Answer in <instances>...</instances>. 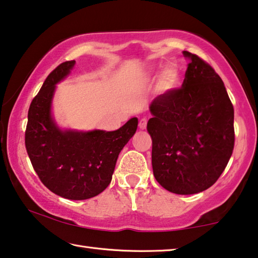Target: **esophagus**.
I'll return each mask as SVG.
<instances>
[{
    "label": "esophagus",
    "instance_id": "34e87169",
    "mask_svg": "<svg viewBox=\"0 0 258 258\" xmlns=\"http://www.w3.org/2000/svg\"><path fill=\"white\" fill-rule=\"evenodd\" d=\"M146 126H147V119L146 118H142V119H140V121H139V127L141 130H145Z\"/></svg>",
    "mask_w": 258,
    "mask_h": 258
}]
</instances>
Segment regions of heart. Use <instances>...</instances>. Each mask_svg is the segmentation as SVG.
Masks as SVG:
<instances>
[{
    "label": "heart",
    "instance_id": "1",
    "mask_svg": "<svg viewBox=\"0 0 258 258\" xmlns=\"http://www.w3.org/2000/svg\"><path fill=\"white\" fill-rule=\"evenodd\" d=\"M180 85V71L175 65H167L158 79V87L163 92H170Z\"/></svg>",
    "mask_w": 258,
    "mask_h": 258
}]
</instances>
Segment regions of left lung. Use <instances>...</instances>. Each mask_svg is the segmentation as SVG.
I'll list each match as a JSON object with an SVG mask.
<instances>
[{"mask_svg": "<svg viewBox=\"0 0 258 258\" xmlns=\"http://www.w3.org/2000/svg\"><path fill=\"white\" fill-rule=\"evenodd\" d=\"M189 58L181 87L150 104L147 131L153 140L155 179L171 193L203 191L218 180L234 148V109L210 64Z\"/></svg>", "mask_w": 258, "mask_h": 258, "instance_id": "left-lung-1", "label": "left lung"}]
</instances>
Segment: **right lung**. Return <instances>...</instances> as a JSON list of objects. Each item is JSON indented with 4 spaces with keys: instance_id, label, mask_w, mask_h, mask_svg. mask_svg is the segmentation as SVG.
Returning <instances> with one entry per match:
<instances>
[{
    "instance_id": "add662e5",
    "label": "right lung",
    "mask_w": 258,
    "mask_h": 258,
    "mask_svg": "<svg viewBox=\"0 0 258 258\" xmlns=\"http://www.w3.org/2000/svg\"><path fill=\"white\" fill-rule=\"evenodd\" d=\"M76 60H67L49 73L28 109L25 146L40 180L52 193L69 200H87L102 193L111 181L118 155L134 136L138 118L112 132H76L57 127L51 117L56 84Z\"/></svg>"
}]
</instances>
